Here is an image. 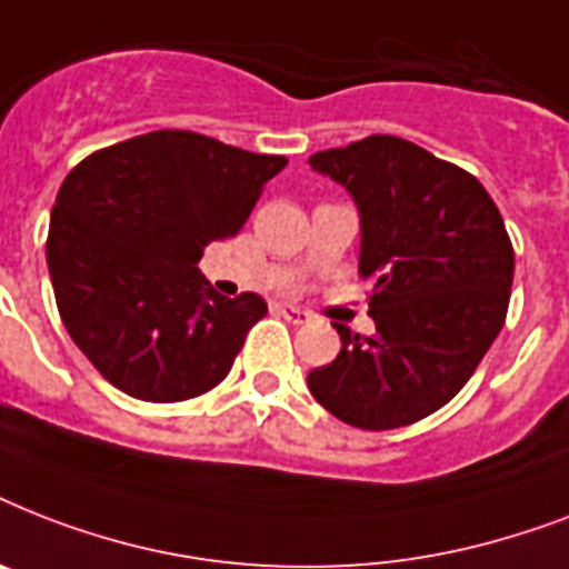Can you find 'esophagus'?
Instances as JSON below:
<instances>
[{
    "label": "esophagus",
    "mask_w": 569,
    "mask_h": 569,
    "mask_svg": "<svg viewBox=\"0 0 569 569\" xmlns=\"http://www.w3.org/2000/svg\"><path fill=\"white\" fill-rule=\"evenodd\" d=\"M286 321H292V325H307L310 321V312L301 310V307H292V303H277L274 307Z\"/></svg>",
    "instance_id": "esophagus-1"
}]
</instances>
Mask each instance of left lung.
<instances>
[{
    "label": "left lung",
    "instance_id": "obj_1",
    "mask_svg": "<svg viewBox=\"0 0 569 569\" xmlns=\"http://www.w3.org/2000/svg\"><path fill=\"white\" fill-rule=\"evenodd\" d=\"M310 168L355 200L375 321L366 339L333 325L342 351L307 375L312 398L363 431L419 422L458 396L502 330L513 283L502 214L472 173L405 138L369 136Z\"/></svg>",
    "mask_w": 569,
    "mask_h": 569
}]
</instances>
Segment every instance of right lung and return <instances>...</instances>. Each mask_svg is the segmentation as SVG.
I'll return each mask as SVG.
<instances>
[{
	"label": "right lung",
	"mask_w": 569,
	"mask_h": 569,
	"mask_svg": "<svg viewBox=\"0 0 569 569\" xmlns=\"http://www.w3.org/2000/svg\"><path fill=\"white\" fill-rule=\"evenodd\" d=\"M283 168V156L162 129L67 173L49 218L47 266L67 333L102 378L168 405L230 375L268 307L253 292L218 295L197 262L209 241L248 221Z\"/></svg>",
	"instance_id": "obj_1"
}]
</instances>
